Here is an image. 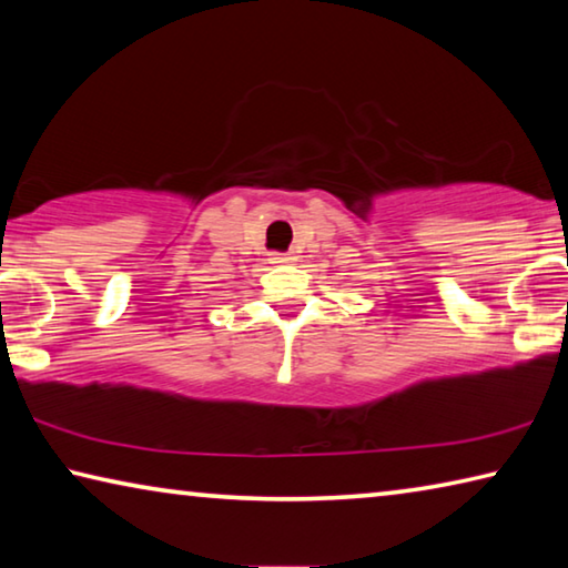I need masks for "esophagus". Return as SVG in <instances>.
Here are the masks:
<instances>
[{"label": "esophagus", "mask_w": 568, "mask_h": 568, "mask_svg": "<svg viewBox=\"0 0 568 568\" xmlns=\"http://www.w3.org/2000/svg\"><path fill=\"white\" fill-rule=\"evenodd\" d=\"M271 261L275 263V265H287V263H293V255L291 253H275Z\"/></svg>", "instance_id": "1"}]
</instances>
